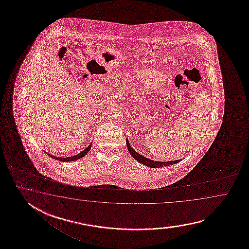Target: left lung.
Listing matches in <instances>:
<instances>
[{"instance_id":"left-lung-1","label":"left lung","mask_w":249,"mask_h":249,"mask_svg":"<svg viewBox=\"0 0 249 249\" xmlns=\"http://www.w3.org/2000/svg\"><path fill=\"white\" fill-rule=\"evenodd\" d=\"M127 148L130 154L132 155L134 159L139 161L140 163L145 164L146 166H149L152 168H160V167H164V166H168V165H173V164H177L179 162V160H175V161H168V162H159V161H154L150 159H146L145 157L142 156L141 154L137 153L133 148L130 146L129 142L126 140Z\"/></svg>"}]
</instances>
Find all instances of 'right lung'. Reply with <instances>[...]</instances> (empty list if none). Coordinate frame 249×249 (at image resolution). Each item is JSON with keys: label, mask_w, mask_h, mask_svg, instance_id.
Listing matches in <instances>:
<instances>
[{"label": "right lung", "mask_w": 249, "mask_h": 249, "mask_svg": "<svg viewBox=\"0 0 249 249\" xmlns=\"http://www.w3.org/2000/svg\"><path fill=\"white\" fill-rule=\"evenodd\" d=\"M90 147H91V143H90V145H89L87 148H85V150H83V151H82V152H80L79 154H77V155H75V156H73V157H70V158H58V157H54V156H53V155H50V154H48V156L52 157L53 159H56V160L63 161V162L74 161V160H77V159L84 158L85 155L89 152V150L90 149Z\"/></svg>", "instance_id": "obj_1"}]
</instances>
